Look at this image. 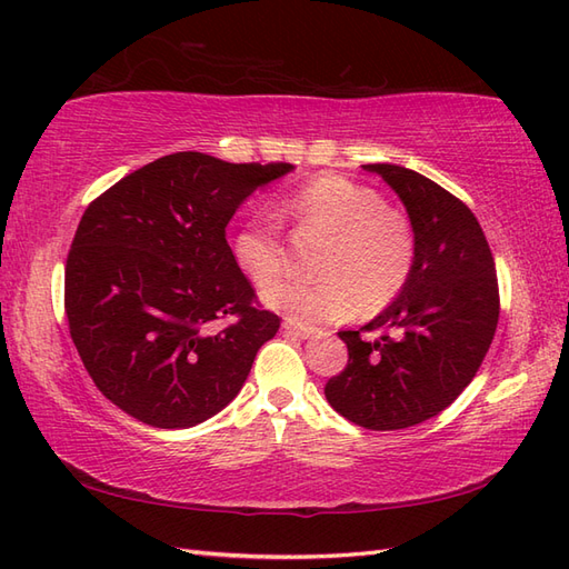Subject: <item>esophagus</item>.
Here are the masks:
<instances>
[{
  "instance_id": "34e87169",
  "label": "esophagus",
  "mask_w": 569,
  "mask_h": 569,
  "mask_svg": "<svg viewBox=\"0 0 569 569\" xmlns=\"http://www.w3.org/2000/svg\"><path fill=\"white\" fill-rule=\"evenodd\" d=\"M283 331L290 333V337H298V339H310V337H315V333H317L315 327H305V325L296 322V319H286Z\"/></svg>"
}]
</instances>
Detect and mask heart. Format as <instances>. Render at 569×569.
I'll return each instance as SVG.
<instances>
[{"label":"heart","mask_w":569,"mask_h":569,"mask_svg":"<svg viewBox=\"0 0 569 569\" xmlns=\"http://www.w3.org/2000/svg\"><path fill=\"white\" fill-rule=\"evenodd\" d=\"M283 211L305 228L331 232V244L319 264L327 279L310 283L283 279L281 226L271 213L247 221L232 254L254 286H267L264 302L298 322H337L358 310H377L395 300L409 283L416 264L413 228L401 211L385 207L372 187L343 174H317L283 201Z\"/></svg>","instance_id":"b5f03b06"}]
</instances>
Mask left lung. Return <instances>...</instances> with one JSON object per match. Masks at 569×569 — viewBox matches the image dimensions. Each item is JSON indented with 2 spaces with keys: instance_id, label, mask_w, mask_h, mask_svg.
Wrapping results in <instances>:
<instances>
[{
  "instance_id": "left-lung-1",
  "label": "left lung",
  "mask_w": 569,
  "mask_h": 569,
  "mask_svg": "<svg viewBox=\"0 0 569 569\" xmlns=\"http://www.w3.org/2000/svg\"><path fill=\"white\" fill-rule=\"evenodd\" d=\"M411 218L416 264L389 308L339 331L348 366L325 387L331 409L368 430H401L445 411L483 362L500 317L498 273L471 209L416 170L372 163ZM362 330H382L372 342Z\"/></svg>"
}]
</instances>
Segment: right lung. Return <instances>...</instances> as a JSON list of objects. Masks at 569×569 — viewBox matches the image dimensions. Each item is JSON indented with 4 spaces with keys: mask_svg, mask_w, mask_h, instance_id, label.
Here are the masks:
<instances>
[{
    "mask_svg": "<svg viewBox=\"0 0 569 569\" xmlns=\"http://www.w3.org/2000/svg\"><path fill=\"white\" fill-rule=\"evenodd\" d=\"M290 163L153 160L83 211L64 267L71 341L103 395L153 428H192L238 397L276 337L226 240L257 187Z\"/></svg>",
    "mask_w": 569,
    "mask_h": 569,
    "instance_id": "right-lung-1",
    "label": "right lung"
}]
</instances>
